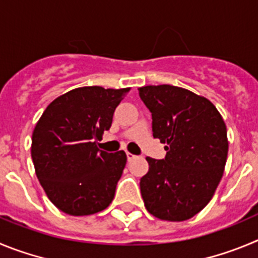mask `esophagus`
<instances>
[{
  "mask_svg": "<svg viewBox=\"0 0 258 258\" xmlns=\"http://www.w3.org/2000/svg\"><path fill=\"white\" fill-rule=\"evenodd\" d=\"M126 155H127V159H128V161H132V159H135V158H136V155H134L132 153H130V152H127Z\"/></svg>",
  "mask_w": 258,
  "mask_h": 258,
  "instance_id": "34e87169",
  "label": "esophagus"
}]
</instances>
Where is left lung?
<instances>
[{"instance_id": "8db88e82", "label": "left lung", "mask_w": 258, "mask_h": 258, "mask_svg": "<svg viewBox=\"0 0 258 258\" xmlns=\"http://www.w3.org/2000/svg\"><path fill=\"white\" fill-rule=\"evenodd\" d=\"M140 99L152 113L153 136L167 144L164 159L148 157L140 180L150 215L185 221L212 199L226 164V126L208 99L171 85L144 86Z\"/></svg>"}]
</instances>
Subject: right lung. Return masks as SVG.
Listing matches in <instances>:
<instances>
[{"label":"right lung","instance_id":"1","mask_svg":"<svg viewBox=\"0 0 258 258\" xmlns=\"http://www.w3.org/2000/svg\"><path fill=\"white\" fill-rule=\"evenodd\" d=\"M130 89L87 86L56 97L32 135V159L39 184L60 211L87 216L105 210L114 198L127 157L123 150L97 148Z\"/></svg>","mask_w":258,"mask_h":258}]
</instances>
